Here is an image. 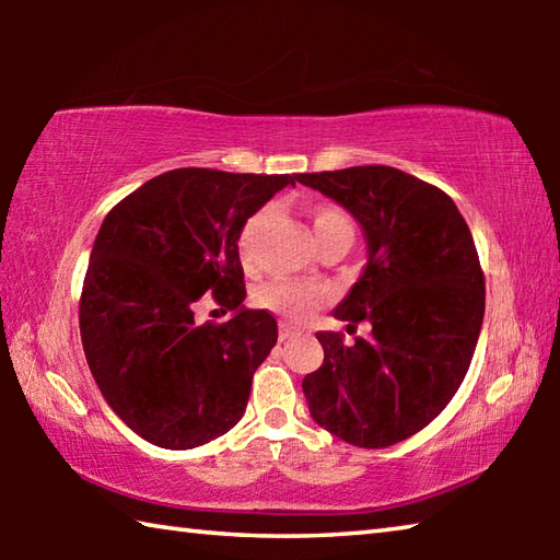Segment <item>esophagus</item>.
Segmentation results:
<instances>
[{
  "label": "esophagus",
  "instance_id": "obj_1",
  "mask_svg": "<svg viewBox=\"0 0 560 560\" xmlns=\"http://www.w3.org/2000/svg\"><path fill=\"white\" fill-rule=\"evenodd\" d=\"M299 334H301V330L289 326V324H281V326H279V340H289V338L299 336Z\"/></svg>",
  "mask_w": 560,
  "mask_h": 560
}]
</instances>
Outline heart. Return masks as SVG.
<instances>
[{
	"label": "heart",
	"mask_w": 560,
	"mask_h": 560,
	"mask_svg": "<svg viewBox=\"0 0 560 560\" xmlns=\"http://www.w3.org/2000/svg\"><path fill=\"white\" fill-rule=\"evenodd\" d=\"M264 220H267V210L254 212L249 220L244 222L240 240H236L240 257L246 264L252 261L254 240H257V234L264 226ZM311 226H314L316 242L328 240V236H350V240L355 236L350 217L334 205L314 207V210H311ZM326 299H328V291L311 281H269V283H261V287L254 291V303H257L259 308H267L271 314L293 320V324L306 320L318 306H324Z\"/></svg>",
	"instance_id": "obj_1"
}]
</instances>
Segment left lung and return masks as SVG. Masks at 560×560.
Wrapping results in <instances>:
<instances>
[{"label":"left lung","instance_id":"8db88e82","mask_svg":"<svg viewBox=\"0 0 560 560\" xmlns=\"http://www.w3.org/2000/svg\"><path fill=\"white\" fill-rule=\"evenodd\" d=\"M299 183L363 226L368 264L334 316L373 328L353 346L334 330L316 334L324 365L303 377V395L330 434L390 447L428 428L469 371L485 320L477 246L450 195L397 167L306 173Z\"/></svg>","mask_w":560,"mask_h":560}]
</instances>
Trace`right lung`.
I'll list each match as a JSON object with an SVG mask.
<instances>
[{
  "mask_svg": "<svg viewBox=\"0 0 560 560\" xmlns=\"http://www.w3.org/2000/svg\"><path fill=\"white\" fill-rule=\"evenodd\" d=\"M299 175L179 167L103 220L81 291V343L106 402L165 450H192L242 420L252 377L277 346L269 311L244 308L240 232ZM232 310L200 325L196 303Z\"/></svg>",
  "mask_w": 560,
  "mask_h": 560,
  "instance_id": "add662e5",
  "label": "right lung"
}]
</instances>
